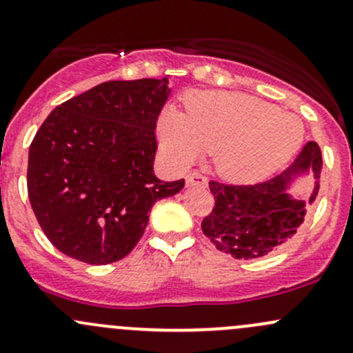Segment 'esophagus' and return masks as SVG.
I'll return each instance as SVG.
<instances>
[{
    "label": "esophagus",
    "mask_w": 353,
    "mask_h": 353,
    "mask_svg": "<svg viewBox=\"0 0 353 353\" xmlns=\"http://www.w3.org/2000/svg\"><path fill=\"white\" fill-rule=\"evenodd\" d=\"M186 184L188 186H199V188H206L208 186V179L203 176L201 172H191L186 176Z\"/></svg>",
    "instance_id": "esophagus-1"
}]
</instances>
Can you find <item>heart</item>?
Here are the masks:
<instances>
[{
  "mask_svg": "<svg viewBox=\"0 0 353 353\" xmlns=\"http://www.w3.org/2000/svg\"><path fill=\"white\" fill-rule=\"evenodd\" d=\"M162 145L183 165L203 152L216 154L223 177L256 183L295 154L302 124L268 102L236 92H196L188 99V116L165 110L160 116Z\"/></svg>",
  "mask_w": 353,
  "mask_h": 353,
  "instance_id": "heart-1",
  "label": "heart"
}]
</instances>
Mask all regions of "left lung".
<instances>
[{
    "label": "left lung",
    "instance_id": "8db88e82",
    "mask_svg": "<svg viewBox=\"0 0 353 353\" xmlns=\"http://www.w3.org/2000/svg\"><path fill=\"white\" fill-rule=\"evenodd\" d=\"M314 170L319 179L323 169L321 148L307 141L295 162L282 174L256 184H227L210 181L213 208L203 219L201 230L219 251L236 259H256L276 251L294 237L304 222L305 201L288 194L295 174ZM319 183L307 203L318 196Z\"/></svg>",
    "mask_w": 353,
    "mask_h": 353
}]
</instances>
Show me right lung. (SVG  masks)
Listing matches in <instances>:
<instances>
[{"mask_svg": "<svg viewBox=\"0 0 353 353\" xmlns=\"http://www.w3.org/2000/svg\"><path fill=\"white\" fill-rule=\"evenodd\" d=\"M169 78L104 81L58 105L28 150L27 190L63 254L109 265L133 251L152 206L184 188L157 179L155 128Z\"/></svg>", "mask_w": 353, "mask_h": 353, "instance_id": "1", "label": "right lung"}]
</instances>
